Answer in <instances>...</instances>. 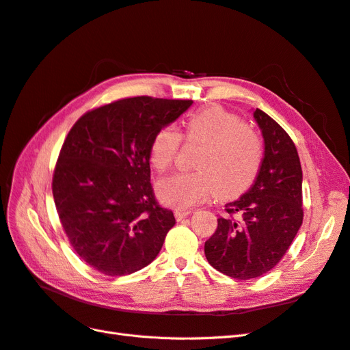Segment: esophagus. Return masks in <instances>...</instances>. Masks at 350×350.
<instances>
[{
    "instance_id": "1",
    "label": "esophagus",
    "mask_w": 350,
    "mask_h": 350,
    "mask_svg": "<svg viewBox=\"0 0 350 350\" xmlns=\"http://www.w3.org/2000/svg\"><path fill=\"white\" fill-rule=\"evenodd\" d=\"M175 217H176V220H183V219H185V217H188L189 215H191V210H187V208H176L175 211Z\"/></svg>"
}]
</instances>
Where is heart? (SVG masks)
<instances>
[{"label": "heart", "mask_w": 350, "mask_h": 350, "mask_svg": "<svg viewBox=\"0 0 350 350\" xmlns=\"http://www.w3.org/2000/svg\"><path fill=\"white\" fill-rule=\"evenodd\" d=\"M183 140L197 144L194 171L175 172L157 183V194L166 204L191 207L216 194L232 198L256 181L264 159L261 135L241 116L219 105H210L187 115L181 134L174 126L157 129L149 144V162L157 172L167 171Z\"/></svg>", "instance_id": "obj_1"}]
</instances>
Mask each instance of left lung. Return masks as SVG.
Instances as JSON below:
<instances>
[{
	"mask_svg": "<svg viewBox=\"0 0 350 350\" xmlns=\"http://www.w3.org/2000/svg\"><path fill=\"white\" fill-rule=\"evenodd\" d=\"M264 137V159L254 185L226 204L228 216L204 243L217 271L238 280L262 276L283 258L304 219L302 167L289 134L261 109L254 111Z\"/></svg>",
	"mask_w": 350,
	"mask_h": 350,
	"instance_id": "left-lung-1",
	"label": "left lung"
}]
</instances>
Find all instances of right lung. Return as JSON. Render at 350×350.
Here are the masks:
<instances>
[{
  "label": "right lung",
  "instance_id": "add662e5",
  "mask_svg": "<svg viewBox=\"0 0 350 350\" xmlns=\"http://www.w3.org/2000/svg\"><path fill=\"white\" fill-rule=\"evenodd\" d=\"M193 100L135 96L81 115L52 175V194L70 245L88 266L125 276L150 264L174 225L150 183L149 144Z\"/></svg>",
  "mask_w": 350,
  "mask_h": 350
}]
</instances>
